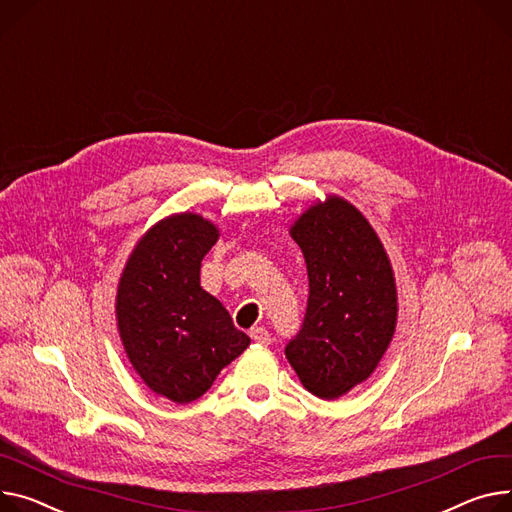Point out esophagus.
<instances>
[{"instance_id": "34e87169", "label": "esophagus", "mask_w": 512, "mask_h": 512, "mask_svg": "<svg viewBox=\"0 0 512 512\" xmlns=\"http://www.w3.org/2000/svg\"><path fill=\"white\" fill-rule=\"evenodd\" d=\"M250 338L254 340V342H258V344H270V334H268V330L264 328V326H256V328H252L250 330Z\"/></svg>"}]
</instances>
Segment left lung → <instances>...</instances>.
Segmentation results:
<instances>
[{
  "mask_svg": "<svg viewBox=\"0 0 512 512\" xmlns=\"http://www.w3.org/2000/svg\"><path fill=\"white\" fill-rule=\"evenodd\" d=\"M291 235L307 264L309 297L285 355L307 391L336 400L375 371L396 330L391 264L369 221L338 196L307 209Z\"/></svg>",
  "mask_w": 512,
  "mask_h": 512,
  "instance_id": "1",
  "label": "left lung"
}]
</instances>
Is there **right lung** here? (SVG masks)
<instances>
[{"instance_id":"right-lung-1","label":"right lung","mask_w":512,"mask_h":512,"mask_svg":"<svg viewBox=\"0 0 512 512\" xmlns=\"http://www.w3.org/2000/svg\"><path fill=\"white\" fill-rule=\"evenodd\" d=\"M219 238L194 213L153 225L135 246L116 295L127 357L145 385L176 404L199 400L250 338L201 287V262Z\"/></svg>"}]
</instances>
